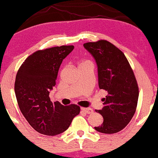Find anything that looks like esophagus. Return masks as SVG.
<instances>
[{"instance_id": "esophagus-1", "label": "esophagus", "mask_w": 158, "mask_h": 158, "mask_svg": "<svg viewBox=\"0 0 158 158\" xmlns=\"http://www.w3.org/2000/svg\"><path fill=\"white\" fill-rule=\"evenodd\" d=\"M81 110H82V111L85 112L86 114H92L94 112L93 109L90 108H81Z\"/></svg>"}]
</instances>
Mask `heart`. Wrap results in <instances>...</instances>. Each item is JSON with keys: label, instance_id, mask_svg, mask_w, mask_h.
<instances>
[{"label": "heart", "instance_id": "obj_1", "mask_svg": "<svg viewBox=\"0 0 158 158\" xmlns=\"http://www.w3.org/2000/svg\"><path fill=\"white\" fill-rule=\"evenodd\" d=\"M88 64H90V62L89 61H82V62H81V63H80V64H79V67L82 66V65Z\"/></svg>", "mask_w": 158, "mask_h": 158}]
</instances>
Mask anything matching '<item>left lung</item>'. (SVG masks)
Segmentation results:
<instances>
[{
    "label": "left lung",
    "mask_w": 158,
    "mask_h": 158,
    "mask_svg": "<svg viewBox=\"0 0 158 158\" xmlns=\"http://www.w3.org/2000/svg\"><path fill=\"white\" fill-rule=\"evenodd\" d=\"M83 45L97 61L99 88L108 94L102 99V109L96 110L103 123L94 128L101 133H117L129 123L137 109L139 88L135 73L124 53L109 41Z\"/></svg>",
    "instance_id": "obj_1"
}]
</instances>
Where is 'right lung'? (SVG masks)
Here are the masks:
<instances>
[{"instance_id": "right-lung-1", "label": "right lung", "mask_w": 158, "mask_h": 158, "mask_svg": "<svg viewBox=\"0 0 158 158\" xmlns=\"http://www.w3.org/2000/svg\"><path fill=\"white\" fill-rule=\"evenodd\" d=\"M63 45L39 50L29 56L16 74L15 93L19 108L36 131L48 136L63 133L80 112L75 104L64 106L50 101L62 60L73 50Z\"/></svg>"}]
</instances>
